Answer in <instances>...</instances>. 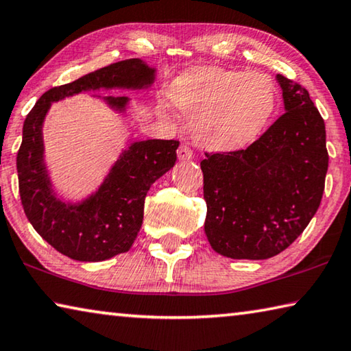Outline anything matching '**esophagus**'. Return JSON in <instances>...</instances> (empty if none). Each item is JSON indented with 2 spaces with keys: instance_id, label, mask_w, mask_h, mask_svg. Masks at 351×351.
Listing matches in <instances>:
<instances>
[{
  "instance_id": "1",
  "label": "esophagus",
  "mask_w": 351,
  "mask_h": 351,
  "mask_svg": "<svg viewBox=\"0 0 351 351\" xmlns=\"http://www.w3.org/2000/svg\"><path fill=\"white\" fill-rule=\"evenodd\" d=\"M193 158V152L192 148L187 147V145H181L178 148V159H181V161H189V159Z\"/></svg>"
}]
</instances>
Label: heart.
Here are the masks:
<instances>
[{"instance_id": "heart-1", "label": "heart", "mask_w": 351, "mask_h": 351, "mask_svg": "<svg viewBox=\"0 0 351 351\" xmlns=\"http://www.w3.org/2000/svg\"><path fill=\"white\" fill-rule=\"evenodd\" d=\"M171 102L186 114L201 145L230 152L258 138L277 106L268 75L209 68L176 79Z\"/></svg>"}]
</instances>
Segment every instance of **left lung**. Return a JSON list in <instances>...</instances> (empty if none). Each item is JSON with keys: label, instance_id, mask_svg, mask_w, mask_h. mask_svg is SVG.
I'll return each mask as SVG.
<instances>
[{"label": "left lung", "instance_id": "1", "mask_svg": "<svg viewBox=\"0 0 351 351\" xmlns=\"http://www.w3.org/2000/svg\"><path fill=\"white\" fill-rule=\"evenodd\" d=\"M282 114L245 150L206 153L204 230L229 258L265 260L285 251L317 212L328 170L325 122L310 94L277 74Z\"/></svg>", "mask_w": 351, "mask_h": 351}]
</instances>
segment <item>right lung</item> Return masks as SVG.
<instances>
[{"mask_svg":"<svg viewBox=\"0 0 351 351\" xmlns=\"http://www.w3.org/2000/svg\"><path fill=\"white\" fill-rule=\"evenodd\" d=\"M153 80L154 69L139 58H128L51 88L25 119L16 153L23 209L41 239L69 258L102 261L132 247L144 218L147 192L175 165L180 141L134 142L122 152L96 193L79 204H68L56 197L43 162L41 125L46 112L52 102L82 91L144 88ZM105 100L117 111L128 104L125 96H106Z\"/></svg>","mask_w":351,"mask_h":351,"instance_id":"right-lung-1","label":"right lung"}]
</instances>
